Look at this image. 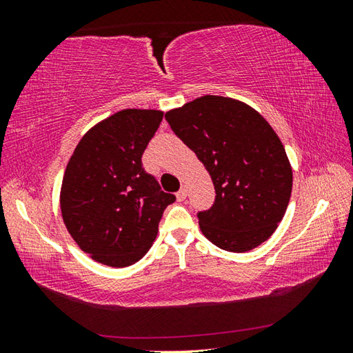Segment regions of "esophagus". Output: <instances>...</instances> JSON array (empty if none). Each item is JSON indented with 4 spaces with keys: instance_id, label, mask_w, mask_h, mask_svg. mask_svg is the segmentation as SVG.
Returning a JSON list of instances; mask_svg holds the SVG:
<instances>
[{
    "instance_id": "34e87169",
    "label": "esophagus",
    "mask_w": 353,
    "mask_h": 353,
    "mask_svg": "<svg viewBox=\"0 0 353 353\" xmlns=\"http://www.w3.org/2000/svg\"><path fill=\"white\" fill-rule=\"evenodd\" d=\"M176 198H177V201H179V202H182L185 198H187V190H185V188H181V190H179L177 193H176Z\"/></svg>"
}]
</instances>
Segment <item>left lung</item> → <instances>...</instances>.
I'll list each match as a JSON object with an SVG mask.
<instances>
[{"instance_id":"8db88e82","label":"left lung","mask_w":353,"mask_h":353,"mask_svg":"<svg viewBox=\"0 0 353 353\" xmlns=\"http://www.w3.org/2000/svg\"><path fill=\"white\" fill-rule=\"evenodd\" d=\"M165 118L212 176L216 198L198 212L207 240L229 252H248L266 241L292 190L291 165L270 123L252 107L213 94Z\"/></svg>"}]
</instances>
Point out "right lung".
<instances>
[{"label":"right lung","instance_id":"obj_1","mask_svg":"<svg viewBox=\"0 0 353 353\" xmlns=\"http://www.w3.org/2000/svg\"><path fill=\"white\" fill-rule=\"evenodd\" d=\"M162 119L160 110L115 113L82 137L65 170L63 223L77 246L103 265L139 261L157 236L165 208L176 201L141 163Z\"/></svg>","mask_w":353,"mask_h":353}]
</instances>
